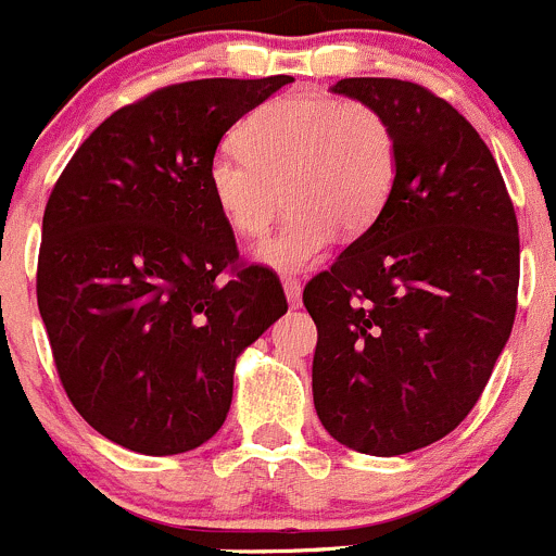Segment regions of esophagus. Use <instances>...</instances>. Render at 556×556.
Masks as SVG:
<instances>
[{
	"label": "esophagus",
	"instance_id": "esophagus-1",
	"mask_svg": "<svg viewBox=\"0 0 556 556\" xmlns=\"http://www.w3.org/2000/svg\"><path fill=\"white\" fill-rule=\"evenodd\" d=\"M282 285H285V295H288L290 306H299L301 304V290H304L301 279L299 277H282Z\"/></svg>",
	"mask_w": 556,
	"mask_h": 556
}]
</instances>
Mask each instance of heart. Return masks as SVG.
<instances>
[{
    "mask_svg": "<svg viewBox=\"0 0 556 556\" xmlns=\"http://www.w3.org/2000/svg\"><path fill=\"white\" fill-rule=\"evenodd\" d=\"M237 148L212 155L206 188L244 239H261L279 204L290 206L282 228L257 250L279 271L309 268L336 231L346 239L366 233L395 188V128L382 110L357 99L285 93L244 117Z\"/></svg>",
    "mask_w": 556,
    "mask_h": 556,
    "instance_id": "b5f03b06",
    "label": "heart"
}]
</instances>
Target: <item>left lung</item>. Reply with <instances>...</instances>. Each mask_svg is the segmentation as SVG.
Wrapping results in <instances>:
<instances>
[{"mask_svg":"<svg viewBox=\"0 0 556 556\" xmlns=\"http://www.w3.org/2000/svg\"><path fill=\"white\" fill-rule=\"evenodd\" d=\"M333 91L384 112L397 177L382 217L304 288L314 408L339 444L392 457L452 433L490 382L517 314V212L446 99L395 77Z\"/></svg>","mask_w":556,"mask_h":556,"instance_id":"8db88e82","label":"left lung"}]
</instances>
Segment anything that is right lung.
I'll use <instances>...</instances> for the list:
<instances>
[{"label":"right lung","mask_w":556,"mask_h":556,"mask_svg":"<svg viewBox=\"0 0 556 556\" xmlns=\"http://www.w3.org/2000/svg\"><path fill=\"white\" fill-rule=\"evenodd\" d=\"M288 83L159 88L112 112L50 190L37 306L55 371L80 417L126 450L210 441L239 352L288 312L279 277L239 257L206 188L223 134Z\"/></svg>","instance_id":"right-lung-1"}]
</instances>
